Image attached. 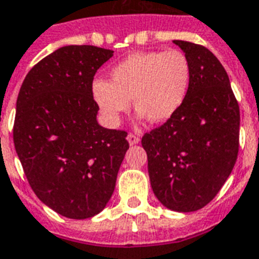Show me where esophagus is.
<instances>
[{"mask_svg":"<svg viewBox=\"0 0 259 259\" xmlns=\"http://www.w3.org/2000/svg\"><path fill=\"white\" fill-rule=\"evenodd\" d=\"M127 142H129L130 145H137L140 142V137L136 136V134H129V136H127Z\"/></svg>","mask_w":259,"mask_h":259,"instance_id":"esophagus-1","label":"esophagus"}]
</instances>
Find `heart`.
<instances>
[{"mask_svg": "<svg viewBox=\"0 0 259 259\" xmlns=\"http://www.w3.org/2000/svg\"><path fill=\"white\" fill-rule=\"evenodd\" d=\"M111 82L94 79L92 94L105 122L117 126L130 108L140 119L169 121L182 108L191 79L188 58L180 50L133 53L110 70Z\"/></svg>", "mask_w": 259, "mask_h": 259, "instance_id": "b5f03b06", "label": "heart"}]
</instances>
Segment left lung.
<instances>
[{
  "label": "left lung",
  "instance_id": "left-lung-1",
  "mask_svg": "<svg viewBox=\"0 0 259 259\" xmlns=\"http://www.w3.org/2000/svg\"><path fill=\"white\" fill-rule=\"evenodd\" d=\"M191 79L182 108L142 137L151 189L165 207L190 213L217 195L238 155L239 108L230 79L205 46L174 39Z\"/></svg>",
  "mask_w": 259,
  "mask_h": 259
}]
</instances>
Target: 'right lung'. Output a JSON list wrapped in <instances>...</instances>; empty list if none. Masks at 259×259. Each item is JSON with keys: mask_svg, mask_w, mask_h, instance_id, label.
I'll use <instances>...</instances> for the list:
<instances>
[{"mask_svg": "<svg viewBox=\"0 0 259 259\" xmlns=\"http://www.w3.org/2000/svg\"><path fill=\"white\" fill-rule=\"evenodd\" d=\"M113 50L62 46L27 73L14 119V146L25 176L46 206L71 220L101 213L129 149L127 133L97 121L94 74Z\"/></svg>", "mask_w": 259, "mask_h": 259, "instance_id": "add662e5", "label": "right lung"}]
</instances>
